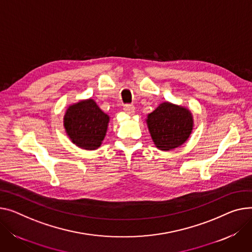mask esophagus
Segmentation results:
<instances>
[{
  "label": "esophagus",
  "instance_id": "obj_1",
  "mask_svg": "<svg viewBox=\"0 0 252 252\" xmlns=\"http://www.w3.org/2000/svg\"><path fill=\"white\" fill-rule=\"evenodd\" d=\"M124 110L127 114H133V113H135V106H133V105H126L124 107Z\"/></svg>",
  "mask_w": 252,
  "mask_h": 252
}]
</instances>
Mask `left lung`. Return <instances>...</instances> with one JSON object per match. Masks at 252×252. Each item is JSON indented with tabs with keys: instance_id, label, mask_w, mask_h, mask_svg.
<instances>
[{
	"instance_id": "1",
	"label": "left lung",
	"mask_w": 252,
	"mask_h": 252,
	"mask_svg": "<svg viewBox=\"0 0 252 252\" xmlns=\"http://www.w3.org/2000/svg\"><path fill=\"white\" fill-rule=\"evenodd\" d=\"M147 126L157 149L171 151L186 143L193 129L191 111L181 105L168 101L147 115Z\"/></svg>"
}]
</instances>
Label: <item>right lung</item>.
<instances>
[{
    "label": "right lung",
    "instance_id": "1",
    "mask_svg": "<svg viewBox=\"0 0 252 252\" xmlns=\"http://www.w3.org/2000/svg\"><path fill=\"white\" fill-rule=\"evenodd\" d=\"M109 121V115L89 98L69 105L63 115V127L74 145L92 151L101 146Z\"/></svg>",
    "mask_w": 252,
    "mask_h": 252
}]
</instances>
